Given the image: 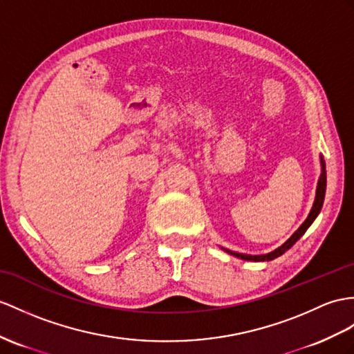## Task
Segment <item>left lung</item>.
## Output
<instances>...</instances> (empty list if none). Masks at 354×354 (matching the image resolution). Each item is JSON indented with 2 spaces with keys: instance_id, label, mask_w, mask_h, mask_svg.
Wrapping results in <instances>:
<instances>
[{
  "instance_id": "left-lung-1",
  "label": "left lung",
  "mask_w": 354,
  "mask_h": 354,
  "mask_svg": "<svg viewBox=\"0 0 354 354\" xmlns=\"http://www.w3.org/2000/svg\"><path fill=\"white\" fill-rule=\"evenodd\" d=\"M320 162H322V174L320 178H318V185H317V192H315V201L313 204V209L309 212L306 221L301 223L299 227V230L292 234L286 243L282 246H279L278 249H274V251L269 252V254H264V255H248V254H239V252H232L230 249H223V251L228 252L232 257H237V258H242L245 261H270L274 260V258H278L279 255H282L286 251L295 245L297 240L305 234V231L311 227V223L315 221V218L318 216V213H320L322 207H323V201H324V194H326V163L323 160V158L320 156Z\"/></svg>"
}]
</instances>
